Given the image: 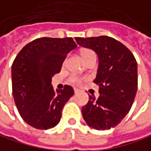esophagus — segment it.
<instances>
[{
    "mask_svg": "<svg viewBox=\"0 0 151 151\" xmlns=\"http://www.w3.org/2000/svg\"><path fill=\"white\" fill-rule=\"evenodd\" d=\"M79 92H80V90H79V89H77V88H74V94H75V95H77Z\"/></svg>",
    "mask_w": 151,
    "mask_h": 151,
    "instance_id": "34e87169",
    "label": "esophagus"
}]
</instances>
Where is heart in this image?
I'll list each match as a JSON object with an SVG mask.
<instances>
[{
	"label": "heart",
	"instance_id": "1",
	"mask_svg": "<svg viewBox=\"0 0 151 151\" xmlns=\"http://www.w3.org/2000/svg\"><path fill=\"white\" fill-rule=\"evenodd\" d=\"M91 55H96V54L92 50H90V49H84L81 52V56H82L83 60H85L86 58H88V57H89ZM69 81L70 83H72V84H77V85H79V84L81 83L82 79L80 78V77H78V76H71L70 78Z\"/></svg>",
	"mask_w": 151,
	"mask_h": 151
}]
</instances>
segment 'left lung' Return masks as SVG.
Instances as JSON below:
<instances>
[{"instance_id":"8db88e82","label":"left lung","mask_w":151,"mask_h":151,"mask_svg":"<svg viewBox=\"0 0 151 151\" xmlns=\"http://www.w3.org/2000/svg\"><path fill=\"white\" fill-rule=\"evenodd\" d=\"M77 43L98 55L94 82L100 96H89L81 112L86 123L96 130L116 127L129 112L137 91V63L132 52L119 40L108 37L75 38Z\"/></svg>"}]
</instances>
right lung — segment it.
<instances>
[{"label":"right lung","mask_w":151,"mask_h":151,"mask_svg":"<svg viewBox=\"0 0 151 151\" xmlns=\"http://www.w3.org/2000/svg\"><path fill=\"white\" fill-rule=\"evenodd\" d=\"M77 47L72 38H39L26 44L12 67V93L17 111L25 123L36 129L55 127L62 110L74 95L65 85L55 90L52 77L60 72L67 54Z\"/></svg>","instance_id":"1"}]
</instances>
